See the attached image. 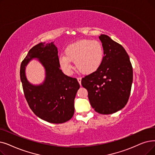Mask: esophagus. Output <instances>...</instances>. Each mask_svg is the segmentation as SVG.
<instances>
[{"label":"esophagus","mask_w":155,"mask_h":155,"mask_svg":"<svg viewBox=\"0 0 155 155\" xmlns=\"http://www.w3.org/2000/svg\"><path fill=\"white\" fill-rule=\"evenodd\" d=\"M77 80H78V82H79L80 84H81V80H82V78L81 77H78L77 78Z\"/></svg>","instance_id":"esophagus-1"}]
</instances>
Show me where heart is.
I'll return each mask as SVG.
<instances>
[{
	"label": "heart",
	"mask_w": 155,
	"mask_h": 155,
	"mask_svg": "<svg viewBox=\"0 0 155 155\" xmlns=\"http://www.w3.org/2000/svg\"><path fill=\"white\" fill-rule=\"evenodd\" d=\"M65 56L59 58L63 70L67 74L71 73V61H75L76 68L84 74L96 72L101 66L104 57L102 44L96 40L82 39L67 47Z\"/></svg>",
	"instance_id": "b5f03b06"
}]
</instances>
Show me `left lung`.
Here are the masks:
<instances>
[{
	"label": "left lung",
	"instance_id": "obj_1",
	"mask_svg": "<svg viewBox=\"0 0 155 155\" xmlns=\"http://www.w3.org/2000/svg\"><path fill=\"white\" fill-rule=\"evenodd\" d=\"M104 51L98 70L82 78L91 106L96 112L108 115L127 104L133 80L132 66L126 51L106 35L99 37Z\"/></svg>",
	"mask_w": 155,
	"mask_h": 155
}]
</instances>
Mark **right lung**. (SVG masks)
Masks as SVG:
<instances>
[{"label": "right lung", "instance_id": "obj_1", "mask_svg": "<svg viewBox=\"0 0 155 155\" xmlns=\"http://www.w3.org/2000/svg\"><path fill=\"white\" fill-rule=\"evenodd\" d=\"M58 49L53 44L40 43L29 51L20 67V78L29 107L38 117L52 124H62L73 116L74 99L80 88L77 78L67 76L59 69ZM32 58H37L46 71L44 84L38 86L26 80L25 66Z\"/></svg>", "mask_w": 155, "mask_h": 155}]
</instances>
